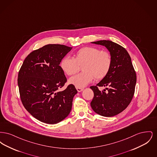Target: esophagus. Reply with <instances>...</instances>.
<instances>
[{
  "label": "esophagus",
  "mask_w": 157,
  "mask_h": 157,
  "mask_svg": "<svg viewBox=\"0 0 157 157\" xmlns=\"http://www.w3.org/2000/svg\"><path fill=\"white\" fill-rule=\"evenodd\" d=\"M76 90H78V92H81V91L83 90V88H78V87H76Z\"/></svg>",
  "instance_id": "esophagus-1"
}]
</instances>
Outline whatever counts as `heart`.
<instances>
[{
	"instance_id": "1",
	"label": "heart",
	"mask_w": 157,
	"mask_h": 157,
	"mask_svg": "<svg viewBox=\"0 0 157 157\" xmlns=\"http://www.w3.org/2000/svg\"><path fill=\"white\" fill-rule=\"evenodd\" d=\"M112 56L107 51L93 47H83L74 53V58L64 57L60 67L68 76L75 75L82 67V72L69 79V82L78 88H83L92 82L104 79L112 66Z\"/></svg>"
}]
</instances>
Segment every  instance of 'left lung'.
<instances>
[{"mask_svg":"<svg viewBox=\"0 0 157 157\" xmlns=\"http://www.w3.org/2000/svg\"><path fill=\"white\" fill-rule=\"evenodd\" d=\"M105 46L112 56V66L106 76L96 86L90 88L94 96L90 106L98 114L110 117L125 109L134 97L136 75L131 57L122 46L111 40H99L92 42ZM109 87L102 91L98 87Z\"/></svg>","mask_w":157,"mask_h":157,"instance_id":"1","label":"left lung"}]
</instances>
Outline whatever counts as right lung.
Instances as JSON below:
<instances>
[{"mask_svg":"<svg viewBox=\"0 0 157 157\" xmlns=\"http://www.w3.org/2000/svg\"><path fill=\"white\" fill-rule=\"evenodd\" d=\"M71 49L63 45H45L30 53L19 71L17 84L23 105L46 124L59 122L71 111L77 93L75 86L70 84L59 90L67 82L60 63Z\"/></svg>","mask_w":157,"mask_h":157,"instance_id":"1","label":"right lung"}]
</instances>
